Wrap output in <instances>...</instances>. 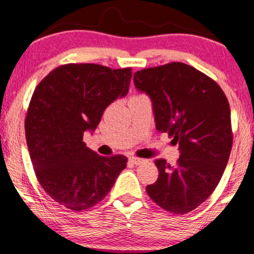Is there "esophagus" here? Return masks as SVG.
<instances>
[{
	"label": "esophagus",
	"mask_w": 254,
	"mask_h": 254,
	"mask_svg": "<svg viewBox=\"0 0 254 254\" xmlns=\"http://www.w3.org/2000/svg\"><path fill=\"white\" fill-rule=\"evenodd\" d=\"M129 161L130 163H132V164H135V165H140V164H142L143 163V159H141V158H136V157H130L129 158Z\"/></svg>",
	"instance_id": "obj_1"
}]
</instances>
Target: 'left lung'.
<instances>
[{"instance_id": "8db88e82", "label": "left lung", "mask_w": 254, "mask_h": 254, "mask_svg": "<svg viewBox=\"0 0 254 254\" xmlns=\"http://www.w3.org/2000/svg\"><path fill=\"white\" fill-rule=\"evenodd\" d=\"M133 84L149 96L158 131L168 132L180 149L176 166L155 160L159 177L147 193L169 212H190L212 194L229 160L227 96L213 79L183 63L135 72Z\"/></svg>"}]
</instances>
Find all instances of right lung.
<instances>
[{
    "mask_svg": "<svg viewBox=\"0 0 254 254\" xmlns=\"http://www.w3.org/2000/svg\"><path fill=\"white\" fill-rule=\"evenodd\" d=\"M131 76L129 67L67 64L36 86L25 119L27 148L42 188L64 207H93L127 168V157L99 155L83 135L96 129L107 106L127 95Z\"/></svg>",
    "mask_w": 254,
    "mask_h": 254,
    "instance_id": "right-lung-1",
    "label": "right lung"
}]
</instances>
